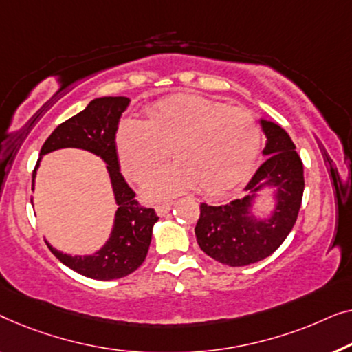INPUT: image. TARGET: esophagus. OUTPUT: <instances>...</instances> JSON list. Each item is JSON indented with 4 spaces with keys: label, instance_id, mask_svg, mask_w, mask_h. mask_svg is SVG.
Listing matches in <instances>:
<instances>
[{
    "label": "esophagus",
    "instance_id": "obj_1",
    "mask_svg": "<svg viewBox=\"0 0 352 352\" xmlns=\"http://www.w3.org/2000/svg\"><path fill=\"white\" fill-rule=\"evenodd\" d=\"M170 209H172L170 202H167V204H160V206H156V214L160 217H164L166 214H169Z\"/></svg>",
    "mask_w": 352,
    "mask_h": 352
}]
</instances>
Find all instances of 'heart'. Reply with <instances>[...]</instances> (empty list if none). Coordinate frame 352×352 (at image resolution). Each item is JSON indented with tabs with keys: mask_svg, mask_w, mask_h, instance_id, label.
I'll use <instances>...</instances> for the list:
<instances>
[{
	"mask_svg": "<svg viewBox=\"0 0 352 352\" xmlns=\"http://www.w3.org/2000/svg\"><path fill=\"white\" fill-rule=\"evenodd\" d=\"M122 170L143 182L169 156L177 162L145 183L160 201L195 188L219 196L241 185L254 169L261 132L247 110L197 96H177L146 111V121L122 120L116 133Z\"/></svg>",
	"mask_w": 352,
	"mask_h": 352,
	"instance_id": "b5f03b06",
	"label": "heart"
}]
</instances>
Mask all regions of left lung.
I'll return each instance as SVG.
<instances>
[{"mask_svg":"<svg viewBox=\"0 0 352 352\" xmlns=\"http://www.w3.org/2000/svg\"><path fill=\"white\" fill-rule=\"evenodd\" d=\"M266 135V156L244 188L245 196L223 206L202 202L195 228L201 250L228 266H247L266 258L285 241L294 228L305 190L303 162L294 142L274 121L260 118ZM272 190L274 207L256 214L261 191Z\"/></svg>","mask_w":352,"mask_h":352,"instance_id":"1","label":"left lung"}]
</instances>
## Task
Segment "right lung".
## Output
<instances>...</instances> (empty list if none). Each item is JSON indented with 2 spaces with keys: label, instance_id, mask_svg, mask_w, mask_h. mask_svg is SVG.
Returning a JSON list of instances; mask_svg holds the SVG:
<instances>
[{
  "label": "right lung",
  "instance_id": "add662e5",
  "mask_svg": "<svg viewBox=\"0 0 352 352\" xmlns=\"http://www.w3.org/2000/svg\"><path fill=\"white\" fill-rule=\"evenodd\" d=\"M129 103L131 98L122 96L94 98L82 111L62 122L47 137L33 170L32 190H34V178L39 162L52 151L78 148L92 153L105 162L113 196L118 206L110 236L105 244L94 254L73 255L56 249L51 242L44 239L52 254L63 265L79 274L97 280L121 279L133 273L145 261L151 244L153 226L160 220L155 210L138 206V202L133 199L135 192L127 185L120 170L116 132L121 115L127 110Z\"/></svg>",
  "mask_w": 352,
  "mask_h": 352
}]
</instances>
